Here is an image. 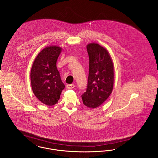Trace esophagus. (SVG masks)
I'll use <instances>...</instances> for the list:
<instances>
[{
	"mask_svg": "<svg viewBox=\"0 0 158 158\" xmlns=\"http://www.w3.org/2000/svg\"><path fill=\"white\" fill-rule=\"evenodd\" d=\"M66 88L67 89H72L74 88V84H68L67 86H66Z\"/></svg>",
	"mask_w": 158,
	"mask_h": 158,
	"instance_id": "34e87169",
	"label": "esophagus"
}]
</instances>
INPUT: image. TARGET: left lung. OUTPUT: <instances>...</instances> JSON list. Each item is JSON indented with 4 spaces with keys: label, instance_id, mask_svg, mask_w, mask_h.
I'll return each instance as SVG.
<instances>
[{
    "label": "left lung",
    "instance_id": "1",
    "mask_svg": "<svg viewBox=\"0 0 158 158\" xmlns=\"http://www.w3.org/2000/svg\"><path fill=\"white\" fill-rule=\"evenodd\" d=\"M89 75L86 92L82 94L84 104L91 109L101 106L110 96L114 84V65L108 51L97 43L87 45Z\"/></svg>",
    "mask_w": 158,
    "mask_h": 158
}]
</instances>
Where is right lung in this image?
<instances>
[{
	"label": "right lung",
	"instance_id": "add662e5",
	"mask_svg": "<svg viewBox=\"0 0 158 158\" xmlns=\"http://www.w3.org/2000/svg\"><path fill=\"white\" fill-rule=\"evenodd\" d=\"M62 48L47 47L35 58L30 72L33 93L37 99L47 106H53L59 100L65 85L56 68V61Z\"/></svg>",
	"mask_w": 158,
	"mask_h": 158
}]
</instances>
